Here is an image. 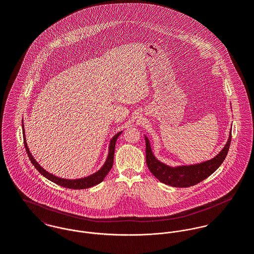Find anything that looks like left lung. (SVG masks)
Listing matches in <instances>:
<instances>
[{
  "label": "left lung",
  "mask_w": 254,
  "mask_h": 254,
  "mask_svg": "<svg viewBox=\"0 0 254 254\" xmlns=\"http://www.w3.org/2000/svg\"><path fill=\"white\" fill-rule=\"evenodd\" d=\"M232 139V130L229 133V138L221 149V151L213 158L195 164L170 166L159 161L152 152L150 142L145 135V160L146 165L152 175L165 185L177 188H188L203 181L209 177L219 166L223 163L227 156Z\"/></svg>",
  "instance_id": "8db88e82"
}]
</instances>
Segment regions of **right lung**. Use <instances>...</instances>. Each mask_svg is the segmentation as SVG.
I'll return each mask as SVG.
<instances>
[{"instance_id": "add662e5", "label": "right lung", "mask_w": 254, "mask_h": 254, "mask_svg": "<svg viewBox=\"0 0 254 254\" xmlns=\"http://www.w3.org/2000/svg\"><path fill=\"white\" fill-rule=\"evenodd\" d=\"M22 132H23V141H24V145H25V149L27 152V155L29 157V159L31 160L32 164L35 166L37 170L41 173V175H43L45 178H47L50 181L54 182L55 184L64 187V188H68V189H74V190H82V189H88L91 187H94L98 184H100L101 182L104 181L105 177L108 175L109 170L111 169L112 165H113V157H114V149H115V144L117 141V138L119 137V135L122 133V131H119L118 133H116L109 141V153L107 156V159L105 161V163L103 164V166L96 171L95 173L87 176V177H83V178H78V179H64L62 177H58L52 173H50L49 171H47L46 169H44L38 162L36 159L34 158V156L32 155V153L29 150V147L27 145L26 142V137H25V130H24V125H23V119H22Z\"/></svg>"}]
</instances>
